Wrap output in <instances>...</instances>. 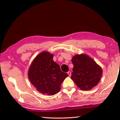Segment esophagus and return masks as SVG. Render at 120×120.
I'll use <instances>...</instances> for the list:
<instances>
[{
	"mask_svg": "<svg viewBox=\"0 0 120 120\" xmlns=\"http://www.w3.org/2000/svg\"><path fill=\"white\" fill-rule=\"evenodd\" d=\"M67 74H68V75H69V76L70 77V76H71V72L70 71H68V72H67Z\"/></svg>",
	"mask_w": 120,
	"mask_h": 120,
	"instance_id": "1",
	"label": "esophagus"
}]
</instances>
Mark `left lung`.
<instances>
[{
  "label": "left lung",
  "instance_id": "8db88e82",
  "mask_svg": "<svg viewBox=\"0 0 120 120\" xmlns=\"http://www.w3.org/2000/svg\"><path fill=\"white\" fill-rule=\"evenodd\" d=\"M71 61L74 68L71 78L81 90H90L98 84L103 71L94 60L82 54L73 56Z\"/></svg>",
  "mask_w": 120,
  "mask_h": 120
}]
</instances>
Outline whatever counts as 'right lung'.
Wrapping results in <instances>:
<instances>
[{
  "label": "right lung",
  "instance_id": "right-lung-1",
  "mask_svg": "<svg viewBox=\"0 0 120 120\" xmlns=\"http://www.w3.org/2000/svg\"><path fill=\"white\" fill-rule=\"evenodd\" d=\"M53 55L42 52L36 56L30 67L28 79L38 92L53 95L60 90L63 81L68 75L62 72L60 66L53 60Z\"/></svg>",
  "mask_w": 120,
  "mask_h": 120
}]
</instances>
